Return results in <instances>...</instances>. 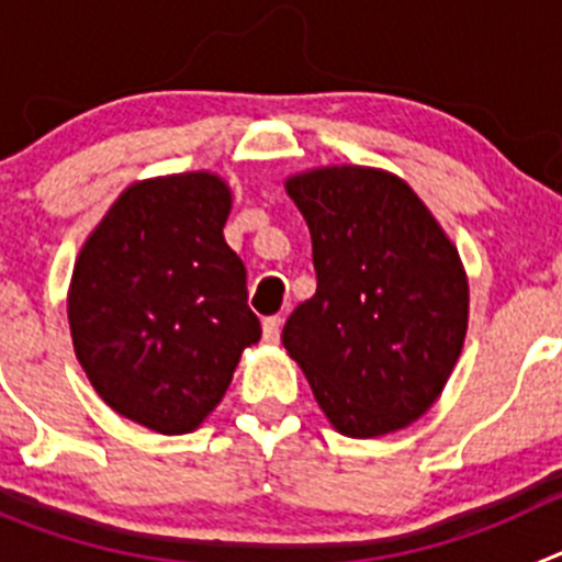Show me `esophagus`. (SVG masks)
Here are the masks:
<instances>
[{
	"label": "esophagus",
	"mask_w": 562,
	"mask_h": 562,
	"mask_svg": "<svg viewBox=\"0 0 562 562\" xmlns=\"http://www.w3.org/2000/svg\"><path fill=\"white\" fill-rule=\"evenodd\" d=\"M261 329H265V342L276 346V342L281 340V317H278V315L265 317V324H261Z\"/></svg>",
	"instance_id": "34e87169"
}]
</instances>
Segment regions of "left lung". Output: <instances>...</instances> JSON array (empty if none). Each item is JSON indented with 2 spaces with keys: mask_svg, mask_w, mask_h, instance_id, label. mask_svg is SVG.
Returning <instances> with one entry per match:
<instances>
[{
  "mask_svg": "<svg viewBox=\"0 0 562 562\" xmlns=\"http://www.w3.org/2000/svg\"><path fill=\"white\" fill-rule=\"evenodd\" d=\"M312 233L317 290L284 326L286 355L331 428L374 439L408 428L464 349L470 284L445 227L408 182L321 166L284 182Z\"/></svg>",
  "mask_w": 562,
  "mask_h": 562,
  "instance_id": "1",
  "label": "left lung"
}]
</instances>
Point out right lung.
I'll return each instance as SVG.
<instances>
[{"label": "right lung", "instance_id": "add662e5", "mask_svg": "<svg viewBox=\"0 0 562 562\" xmlns=\"http://www.w3.org/2000/svg\"><path fill=\"white\" fill-rule=\"evenodd\" d=\"M231 186L213 171L137 180L89 233L72 267V349L114 414L191 434L261 337L247 270L227 247Z\"/></svg>", "mask_w": 562, "mask_h": 562}]
</instances>
